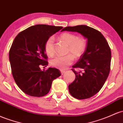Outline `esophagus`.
I'll list each match as a JSON object with an SVG mask.
<instances>
[{
    "label": "esophagus",
    "mask_w": 123,
    "mask_h": 123,
    "mask_svg": "<svg viewBox=\"0 0 123 123\" xmlns=\"http://www.w3.org/2000/svg\"><path fill=\"white\" fill-rule=\"evenodd\" d=\"M61 75H64L65 73V71L61 70Z\"/></svg>",
    "instance_id": "obj_1"
}]
</instances>
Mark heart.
Wrapping results in <instances>:
<instances>
[{
  "mask_svg": "<svg viewBox=\"0 0 123 123\" xmlns=\"http://www.w3.org/2000/svg\"><path fill=\"white\" fill-rule=\"evenodd\" d=\"M60 39L68 45L67 52L70 54L65 56H56L51 59V66L59 69H65L73 63L74 58L78 59L81 57L86 49L87 43L83 37H78L76 34L65 33L60 36ZM46 53L49 56L54 54V38L49 37L46 40L44 45Z\"/></svg>",
  "mask_w": 123,
  "mask_h": 123,
  "instance_id": "1",
  "label": "heart"
}]
</instances>
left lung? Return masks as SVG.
<instances>
[{"mask_svg": "<svg viewBox=\"0 0 123 123\" xmlns=\"http://www.w3.org/2000/svg\"><path fill=\"white\" fill-rule=\"evenodd\" d=\"M63 31L77 32L87 39L84 54L72 66L75 79L68 89L74 98L80 100L88 99L99 92L109 76L111 49L102 34L93 28L79 25L67 27L61 31Z\"/></svg>", "mask_w": 123, "mask_h": 123, "instance_id": "left-lung-1", "label": "left lung"}]
</instances>
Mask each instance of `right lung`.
Instances as JSON below:
<instances>
[{
  "instance_id": "add662e5",
  "label": "right lung",
  "mask_w": 123,
  "mask_h": 123,
  "mask_svg": "<svg viewBox=\"0 0 123 123\" xmlns=\"http://www.w3.org/2000/svg\"><path fill=\"white\" fill-rule=\"evenodd\" d=\"M62 27L46 24L33 25L17 34L9 51V61L13 78L25 94L34 97L46 95L52 81L60 76L58 69H40L48 65L44 45L51 36Z\"/></svg>"
}]
</instances>
